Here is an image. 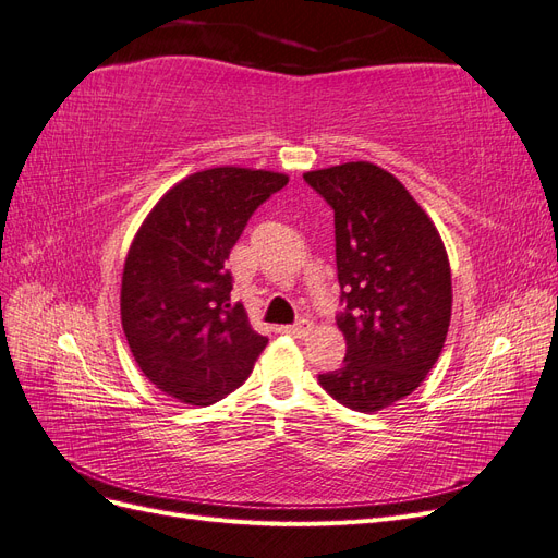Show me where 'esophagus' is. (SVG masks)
<instances>
[{
  "instance_id": "1",
  "label": "esophagus",
  "mask_w": 558,
  "mask_h": 558,
  "mask_svg": "<svg viewBox=\"0 0 558 558\" xmlns=\"http://www.w3.org/2000/svg\"><path fill=\"white\" fill-rule=\"evenodd\" d=\"M310 330H312V324H310V320H305V318L298 320V324H293V326H281L279 328L281 335H293V337H307Z\"/></svg>"
}]
</instances>
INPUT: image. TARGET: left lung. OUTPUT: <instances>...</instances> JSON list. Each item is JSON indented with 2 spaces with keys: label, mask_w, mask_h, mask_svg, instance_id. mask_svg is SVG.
I'll use <instances>...</instances> for the list:
<instances>
[{
  "label": "left lung",
  "mask_w": 558,
  "mask_h": 558,
  "mask_svg": "<svg viewBox=\"0 0 558 558\" xmlns=\"http://www.w3.org/2000/svg\"><path fill=\"white\" fill-rule=\"evenodd\" d=\"M335 211L337 326L347 356L318 384L356 412L388 408L426 379L447 340L451 269L440 232L408 189L373 162L307 172Z\"/></svg>",
  "instance_id": "1"
}]
</instances>
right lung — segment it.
I'll list each match as a JSON object with an SVG mask.
<instances>
[{
	"label": "right lung",
	"mask_w": 558,
	"mask_h": 558,
	"mask_svg": "<svg viewBox=\"0 0 558 558\" xmlns=\"http://www.w3.org/2000/svg\"><path fill=\"white\" fill-rule=\"evenodd\" d=\"M289 177L214 167L167 191L128 251L121 318L134 361L162 393L211 404L251 375L267 337L230 305L226 269L248 218Z\"/></svg>",
	"instance_id": "right-lung-1"
}]
</instances>
